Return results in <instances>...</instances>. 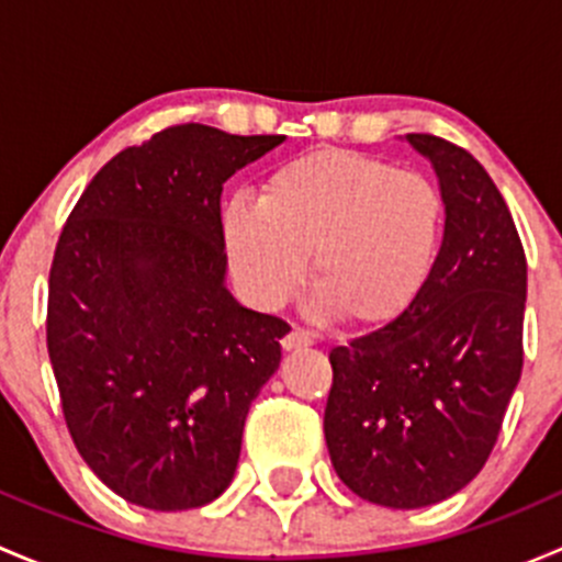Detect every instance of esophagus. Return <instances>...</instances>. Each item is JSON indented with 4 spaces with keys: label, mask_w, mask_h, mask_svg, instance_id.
<instances>
[{
    "label": "esophagus",
    "mask_w": 562,
    "mask_h": 562,
    "mask_svg": "<svg viewBox=\"0 0 562 562\" xmlns=\"http://www.w3.org/2000/svg\"><path fill=\"white\" fill-rule=\"evenodd\" d=\"M307 345H313V337H310V334L304 331V328H299V326H293L291 331H288L285 337H282V348H285V350L307 348Z\"/></svg>",
    "instance_id": "esophagus-1"
}]
</instances>
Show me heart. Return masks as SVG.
Segmentation results:
<instances>
[{"mask_svg": "<svg viewBox=\"0 0 562 562\" xmlns=\"http://www.w3.org/2000/svg\"><path fill=\"white\" fill-rule=\"evenodd\" d=\"M446 201L432 179L378 157L321 149L285 162L258 206L231 201L223 236L247 296L280 307L304 280L317 313L383 326L422 296L438 266Z\"/></svg>", "mask_w": 562, "mask_h": 562, "instance_id": "1", "label": "heart"}]
</instances>
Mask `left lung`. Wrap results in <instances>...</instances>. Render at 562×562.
Listing matches in <instances>:
<instances>
[{
	"mask_svg": "<svg viewBox=\"0 0 562 562\" xmlns=\"http://www.w3.org/2000/svg\"><path fill=\"white\" fill-rule=\"evenodd\" d=\"M446 201L438 266L378 331L328 353L323 432L339 479L364 501L422 508L481 473L522 375L527 260L512 212L479 160L429 133Z\"/></svg>",
	"mask_w": 562,
	"mask_h": 562,
	"instance_id": "1",
	"label": "left lung"
}]
</instances>
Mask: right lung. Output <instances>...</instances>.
<instances>
[{
  "mask_svg": "<svg viewBox=\"0 0 562 562\" xmlns=\"http://www.w3.org/2000/svg\"><path fill=\"white\" fill-rule=\"evenodd\" d=\"M285 135L173 124L89 181L48 277L50 367L78 454L135 506L228 490L245 418L291 331L225 288L223 184Z\"/></svg>",
  "mask_w": 562,
  "mask_h": 562,
  "instance_id": "add662e5",
  "label": "right lung"
}]
</instances>
